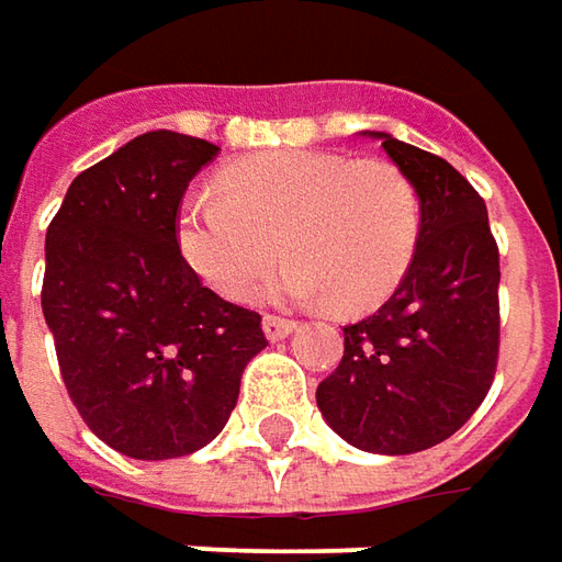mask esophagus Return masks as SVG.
<instances>
[{"instance_id":"esophagus-1","label":"esophagus","mask_w":562,"mask_h":562,"mask_svg":"<svg viewBox=\"0 0 562 562\" xmlns=\"http://www.w3.org/2000/svg\"><path fill=\"white\" fill-rule=\"evenodd\" d=\"M293 327H296V322H290V318H278V315H266L262 318V334L272 342L284 340L288 334H293Z\"/></svg>"}]
</instances>
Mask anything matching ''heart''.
<instances>
[{
  "label": "heart",
  "mask_w": 562,
  "mask_h": 562,
  "mask_svg": "<svg viewBox=\"0 0 562 562\" xmlns=\"http://www.w3.org/2000/svg\"><path fill=\"white\" fill-rule=\"evenodd\" d=\"M222 191L194 188L176 213V250L210 290L247 303L288 256L269 293L374 306L402 281L420 235L405 172L330 150H274L237 160Z\"/></svg>",
  "instance_id": "1"
}]
</instances>
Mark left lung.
I'll return each mask as SVG.
<instances>
[{
  "label": "left lung",
  "instance_id": "left-lung-1",
  "mask_svg": "<svg viewBox=\"0 0 562 562\" xmlns=\"http://www.w3.org/2000/svg\"><path fill=\"white\" fill-rule=\"evenodd\" d=\"M420 201L408 272L371 315L342 327V359L315 402L349 446L414 454L483 405L498 368V244L485 201L448 160L371 132Z\"/></svg>",
  "mask_w": 562,
  "mask_h": 562
}]
</instances>
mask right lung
Instances as JSON below:
<instances>
[{
  "label": "right lung",
  "mask_w": 562,
  "mask_h": 562,
  "mask_svg": "<svg viewBox=\"0 0 562 562\" xmlns=\"http://www.w3.org/2000/svg\"><path fill=\"white\" fill-rule=\"evenodd\" d=\"M220 154L145 132L79 172L45 232L43 315L70 402L101 442L167 461L213 442L262 318L203 288L176 250L188 182Z\"/></svg>",
  "instance_id": "1"
}]
</instances>
